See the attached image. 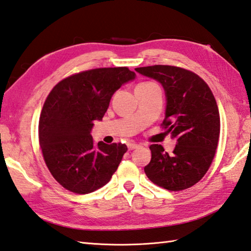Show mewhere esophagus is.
<instances>
[{
  "mask_svg": "<svg viewBox=\"0 0 251 251\" xmlns=\"http://www.w3.org/2000/svg\"><path fill=\"white\" fill-rule=\"evenodd\" d=\"M127 148H128V150H134L139 148V146L137 144H134V142H128V144H127Z\"/></svg>",
  "mask_w": 251,
  "mask_h": 251,
  "instance_id": "esophagus-1",
  "label": "esophagus"
}]
</instances>
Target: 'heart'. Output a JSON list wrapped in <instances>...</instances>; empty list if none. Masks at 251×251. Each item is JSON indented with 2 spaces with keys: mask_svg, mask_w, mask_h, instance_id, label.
<instances>
[{
  "mask_svg": "<svg viewBox=\"0 0 251 251\" xmlns=\"http://www.w3.org/2000/svg\"><path fill=\"white\" fill-rule=\"evenodd\" d=\"M149 83V82H148ZM141 85H146V83H141Z\"/></svg>",
  "mask_w": 251,
  "mask_h": 251,
  "instance_id": "obj_1",
  "label": "heart"
}]
</instances>
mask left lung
<instances>
[{"label":"left lung","instance_id":"left-lung-1","mask_svg":"<svg viewBox=\"0 0 251 251\" xmlns=\"http://www.w3.org/2000/svg\"><path fill=\"white\" fill-rule=\"evenodd\" d=\"M159 81L166 98L164 128L176 146L172 153L151 145V161L145 166L148 178L172 191L189 188L203 177L214 158L220 136V114L209 86L184 68L154 65L135 68Z\"/></svg>","mask_w":251,"mask_h":251}]
</instances>
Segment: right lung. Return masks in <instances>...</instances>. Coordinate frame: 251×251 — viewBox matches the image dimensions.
<instances>
[{
    "label": "right lung",
    "mask_w": 251,
    "mask_h": 251,
    "mask_svg": "<svg viewBox=\"0 0 251 251\" xmlns=\"http://www.w3.org/2000/svg\"><path fill=\"white\" fill-rule=\"evenodd\" d=\"M136 78L127 67L97 68L60 81L48 96L39 121V144L53 177L64 188L89 194L110 181L126 145L92 140L112 96Z\"/></svg>",
    "instance_id": "1"
}]
</instances>
